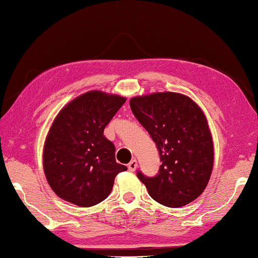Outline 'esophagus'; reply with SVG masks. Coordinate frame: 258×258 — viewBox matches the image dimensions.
Masks as SVG:
<instances>
[{
	"label": "esophagus",
	"mask_w": 258,
	"mask_h": 258,
	"mask_svg": "<svg viewBox=\"0 0 258 258\" xmlns=\"http://www.w3.org/2000/svg\"><path fill=\"white\" fill-rule=\"evenodd\" d=\"M136 168H137V160L133 159L132 161L128 163V169L130 171H134V170H136Z\"/></svg>",
	"instance_id": "obj_1"
}]
</instances>
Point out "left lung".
<instances>
[{"mask_svg":"<svg viewBox=\"0 0 258 258\" xmlns=\"http://www.w3.org/2000/svg\"><path fill=\"white\" fill-rule=\"evenodd\" d=\"M130 108L157 144L161 166L154 177H137L159 204L183 207L205 191L214 166L208 122L189 97L155 92L130 99Z\"/></svg>","mask_w":258,"mask_h":258,"instance_id":"8db88e82","label":"left lung"}]
</instances>
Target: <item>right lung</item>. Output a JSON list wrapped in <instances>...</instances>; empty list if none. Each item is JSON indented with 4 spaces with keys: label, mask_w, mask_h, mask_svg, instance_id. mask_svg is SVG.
Masks as SVG:
<instances>
[{
    "label": "right lung",
    "mask_w": 258,
    "mask_h": 258,
    "mask_svg": "<svg viewBox=\"0 0 258 258\" xmlns=\"http://www.w3.org/2000/svg\"><path fill=\"white\" fill-rule=\"evenodd\" d=\"M124 97L92 90L58 113L43 149L46 180L60 199L91 207L109 196L115 176L126 167L115 161V146L104 129Z\"/></svg>",
    "instance_id": "1"
}]
</instances>
